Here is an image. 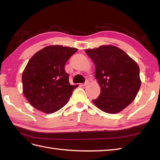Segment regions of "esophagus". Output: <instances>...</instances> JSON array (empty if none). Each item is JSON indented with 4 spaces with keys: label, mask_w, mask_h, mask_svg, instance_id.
Listing matches in <instances>:
<instances>
[{
    "label": "esophagus",
    "mask_w": 160,
    "mask_h": 160,
    "mask_svg": "<svg viewBox=\"0 0 160 160\" xmlns=\"http://www.w3.org/2000/svg\"><path fill=\"white\" fill-rule=\"evenodd\" d=\"M89 81L88 80H87L85 81V82H84V84H82V86H84H84H87V84H89Z\"/></svg>",
    "instance_id": "1"
}]
</instances>
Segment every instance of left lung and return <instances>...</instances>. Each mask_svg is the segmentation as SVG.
I'll return each instance as SVG.
<instances>
[{"mask_svg": "<svg viewBox=\"0 0 160 160\" xmlns=\"http://www.w3.org/2000/svg\"><path fill=\"white\" fill-rule=\"evenodd\" d=\"M96 66L95 76L101 92L93 102L107 113H117L128 106L141 86L138 64L123 50L113 45L85 51Z\"/></svg>", "mask_w": 160, "mask_h": 160, "instance_id": "1", "label": "left lung"}]
</instances>
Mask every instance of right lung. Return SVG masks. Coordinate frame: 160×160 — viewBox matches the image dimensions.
<instances>
[{"label":"right lung","mask_w":160,"mask_h":160,"mask_svg":"<svg viewBox=\"0 0 160 160\" xmlns=\"http://www.w3.org/2000/svg\"><path fill=\"white\" fill-rule=\"evenodd\" d=\"M77 49L47 46L33 55L22 76L23 94L36 109L53 113L65 105L78 85H71L64 66Z\"/></svg>","instance_id":"add662e5"}]
</instances>
